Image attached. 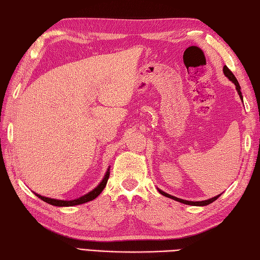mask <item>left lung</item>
Returning <instances> with one entry per match:
<instances>
[{
    "label": "left lung",
    "mask_w": 260,
    "mask_h": 260,
    "mask_svg": "<svg viewBox=\"0 0 260 260\" xmlns=\"http://www.w3.org/2000/svg\"><path fill=\"white\" fill-rule=\"evenodd\" d=\"M223 72H224V75L226 76V78L230 80V81H232L233 83H235V85H236V89H237V91H238V93H239V95H240V98H241V100H242V93H241V91H240V85H239V82H238V80L236 79V76H235V74H233L230 70L228 69V66H224V68H223ZM159 190V192L160 194H162L164 196H166V197H169V198H172V200H175V201H177V202H180V203H182V204H186V205H195V206H205V205H208V204H211V203H213L214 201H216L218 197L221 196V194L220 195H217V196H215V197H213V198H210V200H207V201H202V202H190V201H185V200H181V198H178V197H175V196H171V195H169V194H167V192H165V191H162L161 189H157Z\"/></svg>",
    "instance_id": "1"
}]
</instances>
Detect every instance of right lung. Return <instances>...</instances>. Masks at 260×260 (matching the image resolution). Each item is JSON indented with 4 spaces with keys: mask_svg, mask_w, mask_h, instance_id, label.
<instances>
[{
    "mask_svg": "<svg viewBox=\"0 0 260 260\" xmlns=\"http://www.w3.org/2000/svg\"><path fill=\"white\" fill-rule=\"evenodd\" d=\"M109 169L107 170L106 175L104 177V179L101 180L100 184L96 186L93 190H91L90 192H88V194H85L84 196L82 197H79L76 198V200H73V201H62V200H54V198H48V197H44L42 195H38L36 194V196L39 197L40 200L48 203V204L50 205H54V206H74V205H80V204H83V203H86V202H90L94 200L95 197H98L100 195V192L104 190V188L106 187L107 185V181H108V178H109Z\"/></svg>",
    "mask_w": 260,
    "mask_h": 260,
    "instance_id": "add662e5",
    "label": "right lung"
}]
</instances>
